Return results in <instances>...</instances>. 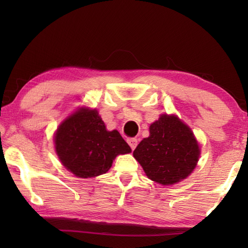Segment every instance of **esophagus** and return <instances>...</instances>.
Listing matches in <instances>:
<instances>
[{"instance_id": "obj_1", "label": "esophagus", "mask_w": 248, "mask_h": 248, "mask_svg": "<svg viewBox=\"0 0 248 248\" xmlns=\"http://www.w3.org/2000/svg\"><path fill=\"white\" fill-rule=\"evenodd\" d=\"M128 144L130 145V148H131L132 150L136 149V146L138 145V140L136 139V138H130V139L127 140Z\"/></svg>"}]
</instances>
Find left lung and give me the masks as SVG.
I'll return each mask as SVG.
<instances>
[{"mask_svg":"<svg viewBox=\"0 0 248 248\" xmlns=\"http://www.w3.org/2000/svg\"><path fill=\"white\" fill-rule=\"evenodd\" d=\"M133 156L148 177L163 186L187 178L198 163L199 144L194 132L175 115H161L150 125Z\"/></svg>","mask_w":248,"mask_h":248,"instance_id":"left-lung-1","label":"left lung"}]
</instances>
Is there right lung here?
Here are the masks:
<instances>
[{
	"mask_svg": "<svg viewBox=\"0 0 248 248\" xmlns=\"http://www.w3.org/2000/svg\"><path fill=\"white\" fill-rule=\"evenodd\" d=\"M54 148L66 170L81 178L105 174L117 155L131 152L117 130L108 131L96 109L82 107L63 120Z\"/></svg>",
	"mask_w": 248,
	"mask_h": 248,
	"instance_id": "1",
	"label": "right lung"
}]
</instances>
